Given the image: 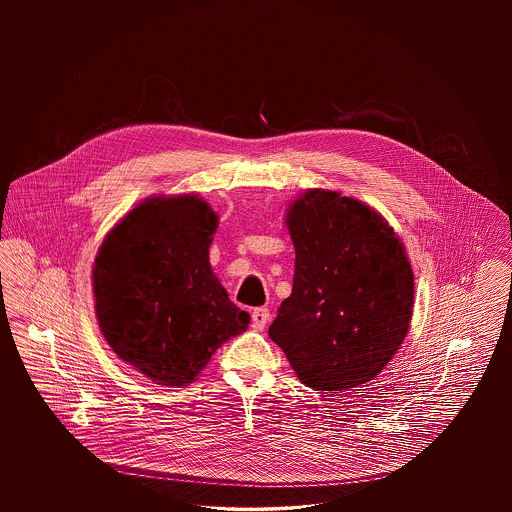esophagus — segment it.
<instances>
[{"instance_id":"esophagus-1","label":"esophagus","mask_w":512,"mask_h":512,"mask_svg":"<svg viewBox=\"0 0 512 512\" xmlns=\"http://www.w3.org/2000/svg\"><path fill=\"white\" fill-rule=\"evenodd\" d=\"M268 317H270V313H268L267 307L255 309V311L251 313V326H253V330L261 332V330L267 326Z\"/></svg>"}]
</instances>
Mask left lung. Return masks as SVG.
Segmentation results:
<instances>
[{
  "mask_svg": "<svg viewBox=\"0 0 512 512\" xmlns=\"http://www.w3.org/2000/svg\"><path fill=\"white\" fill-rule=\"evenodd\" d=\"M286 224L293 288L268 336L305 386L359 388L384 370L409 332L414 276L405 245L378 211L332 190L299 195Z\"/></svg>",
  "mask_w": 512,
  "mask_h": 512,
  "instance_id": "obj_1",
  "label": "left lung"
}]
</instances>
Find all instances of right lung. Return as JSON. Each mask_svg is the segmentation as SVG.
<instances>
[{
    "instance_id": "right-lung-1",
    "label": "right lung",
    "mask_w": 512,
    "mask_h": 512,
    "mask_svg": "<svg viewBox=\"0 0 512 512\" xmlns=\"http://www.w3.org/2000/svg\"><path fill=\"white\" fill-rule=\"evenodd\" d=\"M219 217L195 194L155 195L107 234L94 263L96 317L124 363L163 386L192 384L247 330L209 265Z\"/></svg>"
}]
</instances>
